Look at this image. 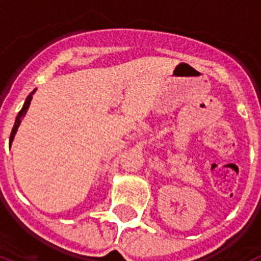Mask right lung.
I'll use <instances>...</instances> for the list:
<instances>
[{
    "label": "right lung",
    "instance_id": "1",
    "mask_svg": "<svg viewBox=\"0 0 261 261\" xmlns=\"http://www.w3.org/2000/svg\"><path fill=\"white\" fill-rule=\"evenodd\" d=\"M35 91H36V89L34 90V91H32V93L30 94L29 96H27V98H26V102H24V105H23L22 110L19 111V114H18L17 119H15V123H14L13 130H11V135H10V141H9V145H10V146H11V144H13V140H14V137H15V133H17L18 128H19L20 121H22V119H23V117H24V115L27 114V110H29L30 103H31L32 95H34V93H35Z\"/></svg>",
    "mask_w": 261,
    "mask_h": 261
}]
</instances>
